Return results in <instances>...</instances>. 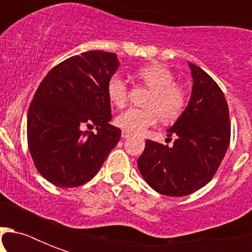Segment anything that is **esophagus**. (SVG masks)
<instances>
[{
    "label": "esophagus",
    "instance_id": "obj_1",
    "mask_svg": "<svg viewBox=\"0 0 252 252\" xmlns=\"http://www.w3.org/2000/svg\"><path fill=\"white\" fill-rule=\"evenodd\" d=\"M130 136V133L129 132H128V130H124L123 129V132H122V137L123 138H128Z\"/></svg>",
    "mask_w": 252,
    "mask_h": 252
}]
</instances>
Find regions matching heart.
I'll list each match as a JSON object with an SVG mask.
<instances>
[{
	"label": "heart",
	"mask_w": 252,
	"mask_h": 252,
	"mask_svg": "<svg viewBox=\"0 0 252 252\" xmlns=\"http://www.w3.org/2000/svg\"><path fill=\"white\" fill-rule=\"evenodd\" d=\"M140 84L150 89L144 106L129 108L116 118V124L132 133H141L154 126L158 118L162 123H172L183 114L187 106V94L175 84V76L163 64H150L136 70ZM107 96L114 106L122 108L128 100V85L120 74H112L107 81Z\"/></svg>",
	"instance_id": "1"
}]
</instances>
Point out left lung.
Instances as JSON below:
<instances>
[{
	"mask_svg": "<svg viewBox=\"0 0 252 252\" xmlns=\"http://www.w3.org/2000/svg\"><path fill=\"white\" fill-rule=\"evenodd\" d=\"M193 86L187 108L168 129L172 146L145 142L137 161L146 183L166 196L193 193L215 176L230 142V118L225 95L216 81L188 63ZM171 141V138H167Z\"/></svg>",
	"mask_w": 252,
	"mask_h": 252,
	"instance_id": "left-lung-1",
	"label": "left lung"
}]
</instances>
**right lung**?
I'll return each mask as SVG.
<instances>
[{
	"mask_svg": "<svg viewBox=\"0 0 252 252\" xmlns=\"http://www.w3.org/2000/svg\"><path fill=\"white\" fill-rule=\"evenodd\" d=\"M118 66L115 53L89 51L53 66L37 87L27 115V144L49 183L61 188L87 183L122 137L110 124L106 91ZM93 125L96 134L83 130Z\"/></svg>",
	"mask_w": 252,
	"mask_h": 252,
	"instance_id": "obj_1",
	"label": "right lung"
}]
</instances>
